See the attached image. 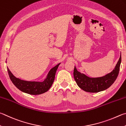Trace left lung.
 <instances>
[{
	"instance_id": "8db88e82",
	"label": "left lung",
	"mask_w": 126,
	"mask_h": 126,
	"mask_svg": "<svg viewBox=\"0 0 126 126\" xmlns=\"http://www.w3.org/2000/svg\"><path fill=\"white\" fill-rule=\"evenodd\" d=\"M121 63V54L116 67L110 73L100 78H89L79 72L74 67V78L80 88L89 93H97L110 87L118 77Z\"/></svg>"
}]
</instances>
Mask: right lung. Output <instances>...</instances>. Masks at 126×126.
<instances>
[{
    "label": "right lung",
    "instance_id": "add662e5",
    "mask_svg": "<svg viewBox=\"0 0 126 126\" xmlns=\"http://www.w3.org/2000/svg\"><path fill=\"white\" fill-rule=\"evenodd\" d=\"M60 63L50 70L46 79L42 82L28 81L16 78L7 68L10 79L14 85L20 90L30 95H39L46 92L53 84L56 71Z\"/></svg>",
    "mask_w": 126,
    "mask_h": 126
}]
</instances>
